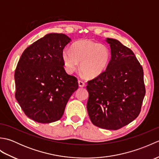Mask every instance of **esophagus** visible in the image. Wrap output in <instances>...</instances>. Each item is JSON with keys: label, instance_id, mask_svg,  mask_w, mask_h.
Instances as JSON below:
<instances>
[{"label": "esophagus", "instance_id": "esophagus-1", "mask_svg": "<svg viewBox=\"0 0 159 159\" xmlns=\"http://www.w3.org/2000/svg\"><path fill=\"white\" fill-rule=\"evenodd\" d=\"M79 85L80 87H83L85 86V83L83 82V81H81V80H79Z\"/></svg>", "mask_w": 159, "mask_h": 159}]
</instances>
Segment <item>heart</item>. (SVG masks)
<instances>
[{
    "label": "heart",
    "mask_w": 159,
    "mask_h": 159,
    "mask_svg": "<svg viewBox=\"0 0 159 159\" xmlns=\"http://www.w3.org/2000/svg\"><path fill=\"white\" fill-rule=\"evenodd\" d=\"M110 59L109 50L106 46L90 40H80L71 46V50L65 49L62 59L66 72L69 74L80 70L87 77L94 78L107 68Z\"/></svg>",
    "instance_id": "heart-1"
}]
</instances>
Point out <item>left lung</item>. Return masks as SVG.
Masks as SVG:
<instances>
[{"instance_id": "obj_1", "label": "left lung", "mask_w": 159, "mask_h": 159, "mask_svg": "<svg viewBox=\"0 0 159 159\" xmlns=\"http://www.w3.org/2000/svg\"><path fill=\"white\" fill-rule=\"evenodd\" d=\"M111 58L105 71L87 81V109L93 124L118 130L139 116L146 94L143 70L132 50L107 38Z\"/></svg>"}]
</instances>
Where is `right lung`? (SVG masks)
Segmentation results:
<instances>
[{"label": "right lung", "mask_w": 159, "mask_h": 159, "mask_svg": "<svg viewBox=\"0 0 159 159\" xmlns=\"http://www.w3.org/2000/svg\"><path fill=\"white\" fill-rule=\"evenodd\" d=\"M71 39L49 33L22 54L15 70V97L24 113L39 123L60 120L70 96L79 88L75 76L67 74L62 53Z\"/></svg>", "instance_id": "right-lung-1"}]
</instances>
